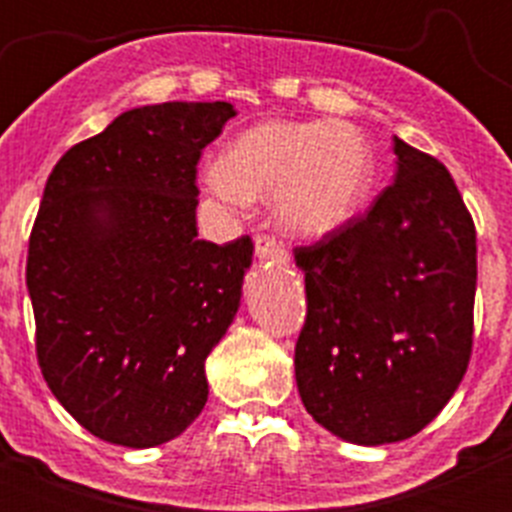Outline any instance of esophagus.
Listing matches in <instances>:
<instances>
[{"mask_svg": "<svg viewBox=\"0 0 512 512\" xmlns=\"http://www.w3.org/2000/svg\"><path fill=\"white\" fill-rule=\"evenodd\" d=\"M255 257L257 260H272V262H287V252L285 247L280 245L277 240L272 237L260 235L255 240Z\"/></svg>", "mask_w": 512, "mask_h": 512, "instance_id": "34e87169", "label": "esophagus"}]
</instances>
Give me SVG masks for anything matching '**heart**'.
<instances>
[{"mask_svg":"<svg viewBox=\"0 0 512 512\" xmlns=\"http://www.w3.org/2000/svg\"><path fill=\"white\" fill-rule=\"evenodd\" d=\"M371 173L369 143L352 123L265 121L237 136L205 180L230 203L275 193L280 225L317 240L354 218Z\"/></svg>","mask_w":512,"mask_h":512,"instance_id":"b5f03b06","label":"heart"}]
</instances>
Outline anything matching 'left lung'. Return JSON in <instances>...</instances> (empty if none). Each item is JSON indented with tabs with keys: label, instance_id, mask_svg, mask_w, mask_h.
Listing matches in <instances>:
<instances>
[{
	"label": "left lung",
	"instance_id": "1",
	"mask_svg": "<svg viewBox=\"0 0 512 512\" xmlns=\"http://www.w3.org/2000/svg\"><path fill=\"white\" fill-rule=\"evenodd\" d=\"M396 178L361 218L294 260L307 319L294 376L307 414L359 446L416 436L473 347L476 225L446 165L394 136Z\"/></svg>",
	"mask_w": 512,
	"mask_h": 512
}]
</instances>
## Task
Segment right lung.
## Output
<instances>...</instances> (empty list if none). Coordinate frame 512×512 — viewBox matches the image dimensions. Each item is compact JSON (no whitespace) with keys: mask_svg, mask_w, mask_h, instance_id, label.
Segmentation results:
<instances>
[{"mask_svg":"<svg viewBox=\"0 0 512 512\" xmlns=\"http://www.w3.org/2000/svg\"><path fill=\"white\" fill-rule=\"evenodd\" d=\"M232 103L131 108L46 180L27 257L36 356L51 394L96 438L153 448L208 401L205 359L252 265L247 235L198 240V160Z\"/></svg>","mask_w":512,"mask_h":512,"instance_id":"right-lung-1","label":"right lung"}]
</instances>
